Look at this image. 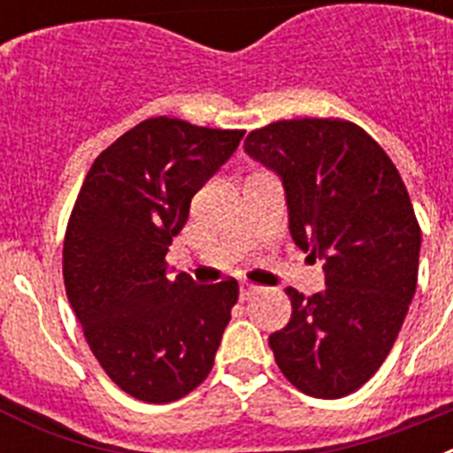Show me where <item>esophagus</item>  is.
Here are the masks:
<instances>
[{"label":"esophagus","instance_id":"esophagus-1","mask_svg":"<svg viewBox=\"0 0 453 453\" xmlns=\"http://www.w3.org/2000/svg\"><path fill=\"white\" fill-rule=\"evenodd\" d=\"M254 292H258V286H254V283H247V281L240 283V299H242V302H245V299H250Z\"/></svg>","mask_w":453,"mask_h":453}]
</instances>
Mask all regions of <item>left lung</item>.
I'll list each match as a JSON object with an SVG mask.
<instances>
[{
  "label": "left lung",
  "instance_id": "left-lung-1",
  "mask_svg": "<svg viewBox=\"0 0 453 453\" xmlns=\"http://www.w3.org/2000/svg\"><path fill=\"white\" fill-rule=\"evenodd\" d=\"M245 151L276 172L295 245L324 261V290L286 288L290 322L270 335L292 386L340 399L390 354L418 286L419 231L390 156L347 119H281L247 135Z\"/></svg>",
  "mask_w": 453,
  "mask_h": 453
}]
</instances>
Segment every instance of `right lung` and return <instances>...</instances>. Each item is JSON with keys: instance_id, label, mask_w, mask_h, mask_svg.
<instances>
[{"instance_id": "right-lung-1", "label": "right lung", "mask_w": 453, "mask_h": 453, "mask_svg": "<svg viewBox=\"0 0 453 453\" xmlns=\"http://www.w3.org/2000/svg\"><path fill=\"white\" fill-rule=\"evenodd\" d=\"M242 135L165 115L145 119L95 158L72 208L67 299L99 365L140 402H177L213 367L238 281L172 279L165 254L195 192Z\"/></svg>"}]
</instances>
